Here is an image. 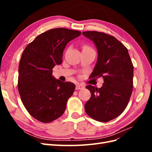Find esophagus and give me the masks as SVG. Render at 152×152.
<instances>
[{
  "instance_id": "obj_1",
  "label": "esophagus",
  "mask_w": 152,
  "mask_h": 152,
  "mask_svg": "<svg viewBox=\"0 0 152 152\" xmlns=\"http://www.w3.org/2000/svg\"><path fill=\"white\" fill-rule=\"evenodd\" d=\"M84 86L83 85H82V84H79L76 85V87H75L76 90L82 89H84Z\"/></svg>"
}]
</instances>
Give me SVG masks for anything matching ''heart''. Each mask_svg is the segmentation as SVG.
<instances>
[{"label": "heart", "mask_w": 152, "mask_h": 152, "mask_svg": "<svg viewBox=\"0 0 152 152\" xmlns=\"http://www.w3.org/2000/svg\"><path fill=\"white\" fill-rule=\"evenodd\" d=\"M82 49H92L91 48L87 45H84L83 47H82Z\"/></svg>", "instance_id": "1"}]
</instances>
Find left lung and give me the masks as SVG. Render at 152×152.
<instances>
[{
    "instance_id": "8db88e82",
    "label": "left lung",
    "mask_w": 152,
    "mask_h": 152,
    "mask_svg": "<svg viewBox=\"0 0 152 152\" xmlns=\"http://www.w3.org/2000/svg\"><path fill=\"white\" fill-rule=\"evenodd\" d=\"M98 50V60L90 78L102 77L101 88L87 86L91 98L85 104L86 113L94 120L106 122L124 111L132 92L133 67L127 49L113 36L96 31L82 32Z\"/></svg>"
}]
</instances>
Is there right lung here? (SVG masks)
<instances>
[{"label":"right lung","instance_id":"right-lung-1","mask_svg":"<svg viewBox=\"0 0 152 152\" xmlns=\"http://www.w3.org/2000/svg\"><path fill=\"white\" fill-rule=\"evenodd\" d=\"M81 35L65 28L40 34L25 48L18 69V89L23 104L31 115L44 123L61 117L75 86L53 76V68L62 63L66 44Z\"/></svg>","mask_w":152,"mask_h":152}]
</instances>
